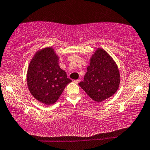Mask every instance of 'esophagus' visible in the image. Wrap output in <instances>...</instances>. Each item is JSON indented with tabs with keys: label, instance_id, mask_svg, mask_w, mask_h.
<instances>
[{
	"label": "esophagus",
	"instance_id": "34e87169",
	"mask_svg": "<svg viewBox=\"0 0 150 150\" xmlns=\"http://www.w3.org/2000/svg\"><path fill=\"white\" fill-rule=\"evenodd\" d=\"M74 82L77 84V83H79L80 82V79H76V80L74 81Z\"/></svg>",
	"mask_w": 150,
	"mask_h": 150
}]
</instances>
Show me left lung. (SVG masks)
<instances>
[{
	"mask_svg": "<svg viewBox=\"0 0 150 150\" xmlns=\"http://www.w3.org/2000/svg\"><path fill=\"white\" fill-rule=\"evenodd\" d=\"M119 85L120 73L115 61L106 51L98 49L79 85L93 100L102 102L117 91Z\"/></svg>",
	"mask_w": 150,
	"mask_h": 150,
	"instance_id": "left-lung-1",
	"label": "left lung"
}]
</instances>
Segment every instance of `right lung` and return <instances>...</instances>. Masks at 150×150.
I'll return each mask as SVG.
<instances>
[{
  "mask_svg": "<svg viewBox=\"0 0 150 150\" xmlns=\"http://www.w3.org/2000/svg\"><path fill=\"white\" fill-rule=\"evenodd\" d=\"M54 50L46 47L38 52L30 63L27 83L30 92L40 102L47 105L55 103L71 80L58 65Z\"/></svg>",
  "mask_w": 150,
  "mask_h": 150,
  "instance_id": "obj_1",
  "label": "right lung"
}]
</instances>
